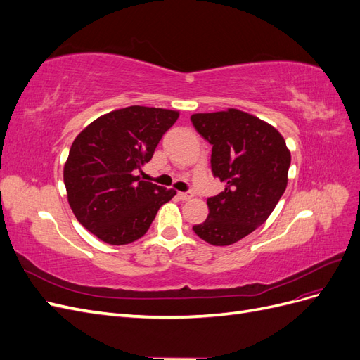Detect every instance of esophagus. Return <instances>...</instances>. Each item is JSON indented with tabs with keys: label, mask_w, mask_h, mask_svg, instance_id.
Returning a JSON list of instances; mask_svg holds the SVG:
<instances>
[{
	"label": "esophagus",
	"mask_w": 360,
	"mask_h": 360,
	"mask_svg": "<svg viewBox=\"0 0 360 360\" xmlns=\"http://www.w3.org/2000/svg\"><path fill=\"white\" fill-rule=\"evenodd\" d=\"M193 197L192 192H179V198L181 201H189Z\"/></svg>",
	"instance_id": "34e87169"
}]
</instances>
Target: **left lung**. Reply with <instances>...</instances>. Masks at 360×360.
Returning <instances> with one entry per match:
<instances>
[{"instance_id":"obj_1","label":"left lung","mask_w":360,"mask_h":360,"mask_svg":"<svg viewBox=\"0 0 360 360\" xmlns=\"http://www.w3.org/2000/svg\"><path fill=\"white\" fill-rule=\"evenodd\" d=\"M191 120L212 144L213 176L225 183L224 192L207 200L209 216L193 231L210 245H233L275 210L288 183L290 150L274 126L234 108Z\"/></svg>"}]
</instances>
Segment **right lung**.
Listing matches in <instances>:
<instances>
[{"label": "right lung", "instance_id": "obj_1", "mask_svg": "<svg viewBox=\"0 0 360 360\" xmlns=\"http://www.w3.org/2000/svg\"><path fill=\"white\" fill-rule=\"evenodd\" d=\"M179 111L127 106L108 112L75 138L64 163V184L76 219L108 245L143 237L176 191L139 180L162 135Z\"/></svg>", "mask_w": 360, "mask_h": 360}]
</instances>
